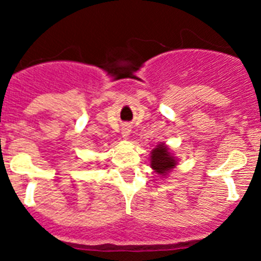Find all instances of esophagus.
<instances>
[{"instance_id":"1","label":"esophagus","mask_w":261,"mask_h":261,"mask_svg":"<svg viewBox=\"0 0 261 261\" xmlns=\"http://www.w3.org/2000/svg\"><path fill=\"white\" fill-rule=\"evenodd\" d=\"M130 128L127 127V126H125V127H122V131H121V133H122V136L123 138H127L128 135H130Z\"/></svg>"}]
</instances>
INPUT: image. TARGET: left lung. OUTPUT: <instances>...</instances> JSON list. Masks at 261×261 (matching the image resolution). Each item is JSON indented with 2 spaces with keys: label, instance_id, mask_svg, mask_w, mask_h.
<instances>
[{
  "label": "left lung",
  "instance_id": "left-lung-1",
  "mask_svg": "<svg viewBox=\"0 0 261 261\" xmlns=\"http://www.w3.org/2000/svg\"><path fill=\"white\" fill-rule=\"evenodd\" d=\"M151 168L160 175H165L175 167V159L170 155L168 149L159 144L151 152Z\"/></svg>",
  "mask_w": 261,
  "mask_h": 261
}]
</instances>
